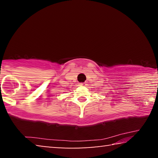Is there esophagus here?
<instances>
[{
	"mask_svg": "<svg viewBox=\"0 0 158 158\" xmlns=\"http://www.w3.org/2000/svg\"><path fill=\"white\" fill-rule=\"evenodd\" d=\"M79 85H85V84H84V83H81V84H80Z\"/></svg>",
	"mask_w": 158,
	"mask_h": 158,
	"instance_id": "1",
	"label": "esophagus"
}]
</instances>
